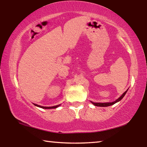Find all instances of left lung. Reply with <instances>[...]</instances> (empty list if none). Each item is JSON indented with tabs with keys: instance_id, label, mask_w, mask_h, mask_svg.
Masks as SVG:
<instances>
[{
	"instance_id": "obj_1",
	"label": "left lung",
	"mask_w": 147,
	"mask_h": 147,
	"mask_svg": "<svg viewBox=\"0 0 147 147\" xmlns=\"http://www.w3.org/2000/svg\"><path fill=\"white\" fill-rule=\"evenodd\" d=\"M128 90H126L124 93L122 94V95L119 97L118 99H117V100L113 102H105V103H94V102H91L92 104H93L94 106H100V107H106V106H111L113 105V104H115L116 102H117L120 101L122 98H123L124 97V96L125 95V94L126 93V92H127Z\"/></svg>"
}]
</instances>
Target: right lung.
Here are the masks:
<instances>
[{"label": "right lung", "instance_id": "right-lung-1", "mask_svg": "<svg viewBox=\"0 0 147 147\" xmlns=\"http://www.w3.org/2000/svg\"><path fill=\"white\" fill-rule=\"evenodd\" d=\"M34 105L36 106H38V107H40V108H43V109H53V108H58V107L59 106H60V105H57V106H52V107H44V106H41L37 105V104H34Z\"/></svg>", "mask_w": 147, "mask_h": 147}]
</instances>
